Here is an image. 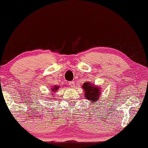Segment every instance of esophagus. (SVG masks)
<instances>
[{"label":"esophagus","instance_id":"1","mask_svg":"<svg viewBox=\"0 0 148 148\" xmlns=\"http://www.w3.org/2000/svg\"><path fill=\"white\" fill-rule=\"evenodd\" d=\"M69 85H70V87H74V86H75V83H74V81H70L69 82Z\"/></svg>","mask_w":148,"mask_h":148}]
</instances>
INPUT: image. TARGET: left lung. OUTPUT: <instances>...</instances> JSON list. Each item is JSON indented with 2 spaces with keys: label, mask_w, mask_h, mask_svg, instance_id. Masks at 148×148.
<instances>
[{
  "label": "left lung",
  "mask_w": 148,
  "mask_h": 148,
  "mask_svg": "<svg viewBox=\"0 0 148 148\" xmlns=\"http://www.w3.org/2000/svg\"><path fill=\"white\" fill-rule=\"evenodd\" d=\"M83 89L85 91V98L93 103H96V101L101 98V89L98 86H95L92 85V83L87 82L83 83Z\"/></svg>",
  "instance_id": "1"
}]
</instances>
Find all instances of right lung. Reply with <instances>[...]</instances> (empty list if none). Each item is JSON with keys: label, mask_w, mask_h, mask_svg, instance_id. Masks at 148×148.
<instances>
[{"label": "right lung", "mask_w": 148, "mask_h": 148, "mask_svg": "<svg viewBox=\"0 0 148 148\" xmlns=\"http://www.w3.org/2000/svg\"><path fill=\"white\" fill-rule=\"evenodd\" d=\"M59 86H57V85H55V87H53L52 88H50V89H51V91L52 92H55V91H57V90H58V89H59ZM54 94H52V96H53Z\"/></svg>", "instance_id": "right-lung-1"}]
</instances>
